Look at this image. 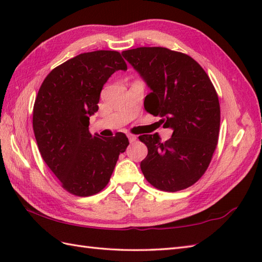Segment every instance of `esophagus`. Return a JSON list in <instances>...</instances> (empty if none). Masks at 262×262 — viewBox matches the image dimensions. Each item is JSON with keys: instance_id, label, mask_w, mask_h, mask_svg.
Masks as SVG:
<instances>
[{"instance_id": "obj_1", "label": "esophagus", "mask_w": 262, "mask_h": 262, "mask_svg": "<svg viewBox=\"0 0 262 262\" xmlns=\"http://www.w3.org/2000/svg\"><path fill=\"white\" fill-rule=\"evenodd\" d=\"M128 140H129L130 143H134V142H136L137 137L135 135H128Z\"/></svg>"}]
</instances>
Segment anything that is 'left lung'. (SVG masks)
Returning <instances> with one entry per match:
<instances>
[{"label":"left lung","instance_id":"obj_1","mask_svg":"<svg viewBox=\"0 0 262 262\" xmlns=\"http://www.w3.org/2000/svg\"><path fill=\"white\" fill-rule=\"evenodd\" d=\"M121 54L151 90L144 108L173 132L164 143L158 134L138 137L148 151L141 162L144 177L163 191L192 186L207 170L219 141L221 110L213 83L186 54L164 47Z\"/></svg>","mask_w":262,"mask_h":262}]
</instances>
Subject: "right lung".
I'll list each match as a JSON object with an SVG mask.
<instances>
[{
	"label": "right lung",
	"instance_id": "1",
	"mask_svg": "<svg viewBox=\"0 0 262 262\" xmlns=\"http://www.w3.org/2000/svg\"><path fill=\"white\" fill-rule=\"evenodd\" d=\"M120 70L127 65L118 52L83 53L54 69L38 91L32 126L39 152L75 196L101 191L129 144L124 133L103 138L89 130L104 83Z\"/></svg>",
	"mask_w": 262,
	"mask_h": 262
}]
</instances>
